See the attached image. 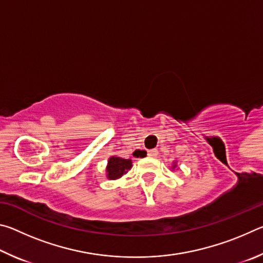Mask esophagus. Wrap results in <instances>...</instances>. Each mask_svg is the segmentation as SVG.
<instances>
[{"instance_id": "1", "label": "esophagus", "mask_w": 263, "mask_h": 263, "mask_svg": "<svg viewBox=\"0 0 263 263\" xmlns=\"http://www.w3.org/2000/svg\"><path fill=\"white\" fill-rule=\"evenodd\" d=\"M148 158H157L158 157V151L157 149H149L147 152Z\"/></svg>"}]
</instances>
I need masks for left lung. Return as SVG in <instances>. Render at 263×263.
<instances>
[{"label": "left lung", "instance_id": "8db88e82", "mask_svg": "<svg viewBox=\"0 0 263 263\" xmlns=\"http://www.w3.org/2000/svg\"><path fill=\"white\" fill-rule=\"evenodd\" d=\"M176 167V163H174V166H173V168H175Z\"/></svg>", "mask_w": 263, "mask_h": 263}]
</instances>
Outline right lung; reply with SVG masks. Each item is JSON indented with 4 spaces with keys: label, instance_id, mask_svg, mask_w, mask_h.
<instances>
[{
    "label": "right lung",
    "instance_id": "obj_1",
    "mask_svg": "<svg viewBox=\"0 0 263 263\" xmlns=\"http://www.w3.org/2000/svg\"><path fill=\"white\" fill-rule=\"evenodd\" d=\"M131 167L132 161L130 159L111 157L108 160V166H106V177L110 180H117L126 174Z\"/></svg>",
    "mask_w": 263,
    "mask_h": 263
}]
</instances>
